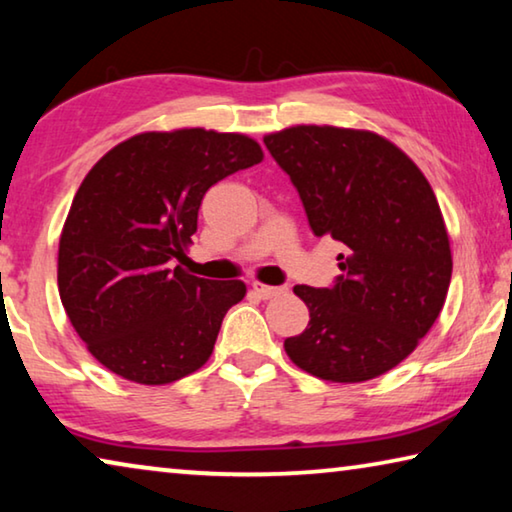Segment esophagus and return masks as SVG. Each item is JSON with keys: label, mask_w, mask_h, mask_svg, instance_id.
I'll return each instance as SVG.
<instances>
[{"label": "esophagus", "mask_w": 512, "mask_h": 512, "mask_svg": "<svg viewBox=\"0 0 512 512\" xmlns=\"http://www.w3.org/2000/svg\"><path fill=\"white\" fill-rule=\"evenodd\" d=\"M251 290H254V293L261 297V300H272V297L286 293L288 288L286 286H265V283L254 281V283H251Z\"/></svg>", "instance_id": "obj_1"}]
</instances>
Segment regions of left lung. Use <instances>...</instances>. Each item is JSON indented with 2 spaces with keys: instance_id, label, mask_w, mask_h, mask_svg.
Returning a JSON list of instances; mask_svg holds the SVG:
<instances>
[{
  "instance_id": "1",
  "label": "left lung",
  "mask_w": 512,
  "mask_h": 512,
  "mask_svg": "<svg viewBox=\"0 0 512 512\" xmlns=\"http://www.w3.org/2000/svg\"><path fill=\"white\" fill-rule=\"evenodd\" d=\"M263 141L300 192L311 231L345 249L332 288H293L311 320L283 341L286 355L329 382L391 371L435 325L451 283V242L430 183L368 130L295 125Z\"/></svg>"
}]
</instances>
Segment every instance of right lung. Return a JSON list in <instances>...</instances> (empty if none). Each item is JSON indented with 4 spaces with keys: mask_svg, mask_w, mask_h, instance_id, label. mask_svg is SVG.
<instances>
[{
    "mask_svg": "<svg viewBox=\"0 0 512 512\" xmlns=\"http://www.w3.org/2000/svg\"><path fill=\"white\" fill-rule=\"evenodd\" d=\"M247 135L183 128L121 141L82 180L59 240V297L86 348L137 384H169L206 364L242 281L187 274L176 261L212 185L254 167Z\"/></svg>",
    "mask_w": 512,
    "mask_h": 512,
    "instance_id": "right-lung-1",
    "label": "right lung"
}]
</instances>
